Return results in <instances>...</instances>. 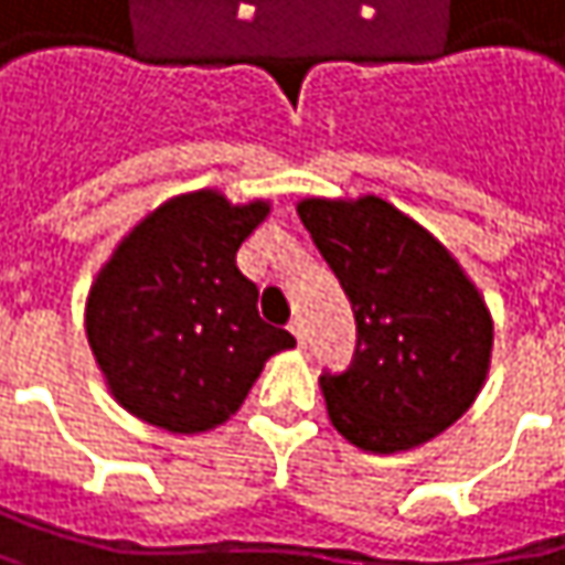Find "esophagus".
I'll return each mask as SVG.
<instances>
[{"label":"esophagus","mask_w":565,"mask_h":565,"mask_svg":"<svg viewBox=\"0 0 565 565\" xmlns=\"http://www.w3.org/2000/svg\"><path fill=\"white\" fill-rule=\"evenodd\" d=\"M289 331H292V338L299 343H305V324H302V318H292L289 321Z\"/></svg>","instance_id":"obj_1"}]
</instances>
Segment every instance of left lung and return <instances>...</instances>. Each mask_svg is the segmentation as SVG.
Returning <instances> with one entry per match:
<instances>
[{"mask_svg":"<svg viewBox=\"0 0 565 565\" xmlns=\"http://www.w3.org/2000/svg\"><path fill=\"white\" fill-rule=\"evenodd\" d=\"M299 218L341 279L356 321L343 373H321L328 418L370 454L437 437L476 402L492 315L450 250L376 195L305 199Z\"/></svg>","mask_w":565,"mask_h":565,"instance_id":"obj_1","label":"left lung"}]
</instances>
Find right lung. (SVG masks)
I'll list each match as a JSON object with an SVG mask.
<instances>
[{
  "instance_id": "obj_1",
  "label": "right lung",
  "mask_w": 565,
  "mask_h": 565,
  "mask_svg": "<svg viewBox=\"0 0 565 565\" xmlns=\"http://www.w3.org/2000/svg\"><path fill=\"white\" fill-rule=\"evenodd\" d=\"M266 215L269 202L231 205L215 189L177 195L102 266L86 334L121 408L170 434L212 430L296 343L263 321L260 289L237 269V247Z\"/></svg>"
}]
</instances>
